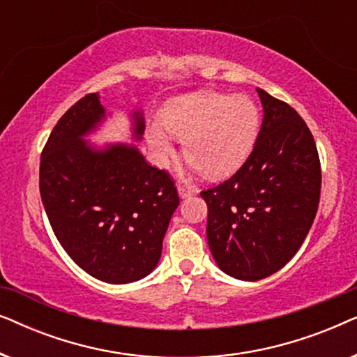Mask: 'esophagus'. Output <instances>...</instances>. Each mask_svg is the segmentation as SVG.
<instances>
[{"instance_id":"1","label":"esophagus","mask_w":357,"mask_h":357,"mask_svg":"<svg viewBox=\"0 0 357 357\" xmlns=\"http://www.w3.org/2000/svg\"><path fill=\"white\" fill-rule=\"evenodd\" d=\"M177 190H178V197L182 199L192 197V195L195 193V190L192 187H187V185H178Z\"/></svg>"}]
</instances>
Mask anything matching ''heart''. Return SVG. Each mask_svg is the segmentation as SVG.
I'll return each instance as SVG.
<instances>
[{"instance_id": "heart-1", "label": "heart", "mask_w": 357, "mask_h": 357, "mask_svg": "<svg viewBox=\"0 0 357 357\" xmlns=\"http://www.w3.org/2000/svg\"><path fill=\"white\" fill-rule=\"evenodd\" d=\"M160 123L149 125V148L159 164L174 154L170 135L183 139V154L204 177L232 174L250 155L260 131V110L248 96L199 91L169 100Z\"/></svg>"}]
</instances>
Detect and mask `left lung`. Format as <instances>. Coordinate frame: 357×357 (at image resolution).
Returning a JSON list of instances; mask_svg holds the SVG:
<instances>
[{
	"mask_svg": "<svg viewBox=\"0 0 357 357\" xmlns=\"http://www.w3.org/2000/svg\"><path fill=\"white\" fill-rule=\"evenodd\" d=\"M263 121L252 154L218 187L204 190L206 237L226 275L258 281L296 255L320 202V159L299 114L257 89Z\"/></svg>",
	"mask_w": 357,
	"mask_h": 357,
	"instance_id": "8db88e82",
	"label": "left lung"
}]
</instances>
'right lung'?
<instances>
[{"instance_id":"obj_1","label":"right lung","mask_w":357,"mask_h":357,"mask_svg":"<svg viewBox=\"0 0 357 357\" xmlns=\"http://www.w3.org/2000/svg\"><path fill=\"white\" fill-rule=\"evenodd\" d=\"M99 94H87L58 120L40 159V197L58 242L87 275L110 284L143 280L158 266L178 206L167 172L146 162L136 144H92L107 119ZM141 141L144 116L130 114Z\"/></svg>"}]
</instances>
